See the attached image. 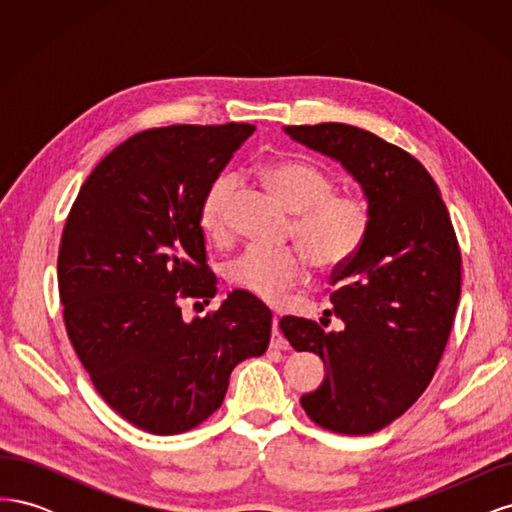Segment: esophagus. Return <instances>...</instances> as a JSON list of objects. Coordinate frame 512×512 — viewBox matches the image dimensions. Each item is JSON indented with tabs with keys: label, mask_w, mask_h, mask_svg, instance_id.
<instances>
[{
	"label": "esophagus",
	"mask_w": 512,
	"mask_h": 512,
	"mask_svg": "<svg viewBox=\"0 0 512 512\" xmlns=\"http://www.w3.org/2000/svg\"><path fill=\"white\" fill-rule=\"evenodd\" d=\"M271 346H273V348H277V350H286V348H288L286 337H284V335H282V331H280V320H277V318H273V337H271Z\"/></svg>",
	"instance_id": "34e87169"
}]
</instances>
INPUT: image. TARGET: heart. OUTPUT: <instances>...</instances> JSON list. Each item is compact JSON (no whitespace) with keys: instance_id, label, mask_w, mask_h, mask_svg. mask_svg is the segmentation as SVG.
Here are the masks:
<instances>
[{"instance_id":"obj_1","label":"heart","mask_w":512,"mask_h":512,"mask_svg":"<svg viewBox=\"0 0 512 512\" xmlns=\"http://www.w3.org/2000/svg\"><path fill=\"white\" fill-rule=\"evenodd\" d=\"M258 173L277 200L294 213V237L318 269L342 267L361 250L371 226L367 200L356 194H335L333 179L303 160H271L262 164ZM235 190V177L224 175L215 179L205 194L200 224L209 237L224 239L228 235ZM304 253L299 247L271 250L250 245L228 265V282L265 303H282L307 275L309 259Z\"/></svg>"}]
</instances>
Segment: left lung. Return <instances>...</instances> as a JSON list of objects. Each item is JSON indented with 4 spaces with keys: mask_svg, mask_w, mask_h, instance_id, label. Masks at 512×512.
I'll use <instances>...</instances> for the list:
<instances>
[{
    "mask_svg": "<svg viewBox=\"0 0 512 512\" xmlns=\"http://www.w3.org/2000/svg\"><path fill=\"white\" fill-rule=\"evenodd\" d=\"M284 132L342 164L371 211L363 247L331 280L344 329L280 320L290 346L320 354L327 367L301 406L324 429L374 433L404 414L436 374L461 292L455 230L436 181L404 149L346 123Z\"/></svg>",
    "mask_w": 512,
    "mask_h": 512,
    "instance_id": "1",
    "label": "left lung"
}]
</instances>
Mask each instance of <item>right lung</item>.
<instances>
[{
	"label": "right lung",
	"mask_w": 512,
	"mask_h": 512,
	"mask_svg": "<svg viewBox=\"0 0 512 512\" xmlns=\"http://www.w3.org/2000/svg\"><path fill=\"white\" fill-rule=\"evenodd\" d=\"M250 123L168 126L134 134L94 168L59 247L70 342L104 401L156 436L188 431L222 406L230 371L265 354L269 307L245 290L190 322L181 301L209 305L200 207Z\"/></svg>",
	"instance_id": "obj_1"
}]
</instances>
